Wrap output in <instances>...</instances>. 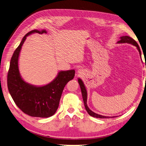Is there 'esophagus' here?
Wrapping results in <instances>:
<instances>
[{
    "mask_svg": "<svg viewBox=\"0 0 146 146\" xmlns=\"http://www.w3.org/2000/svg\"><path fill=\"white\" fill-rule=\"evenodd\" d=\"M81 72H82L81 70H78V73H82Z\"/></svg>",
    "mask_w": 146,
    "mask_h": 146,
    "instance_id": "1",
    "label": "esophagus"
}]
</instances>
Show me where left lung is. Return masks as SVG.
<instances>
[{
    "mask_svg": "<svg viewBox=\"0 0 146 146\" xmlns=\"http://www.w3.org/2000/svg\"><path fill=\"white\" fill-rule=\"evenodd\" d=\"M118 43H131L132 45H134V46H137L139 52H140V55H141V50L140 49V47H139V45H138V43H137V42L134 40L133 39L132 37L128 36H122L120 37V40L118 42ZM78 82H79V84L81 89V91H82V97H83V100H84V105H85V107L86 109V110L87 111V112L88 113L89 115L91 116L95 117H97V118H101V119H104V118H109L110 117H107V116H101L100 115H98V114L95 113L94 112H93L92 111H91L90 109H89V107L87 106L86 104V101H87V92L86 91V89L85 87L84 86V84L83 83V82L80 79H78Z\"/></svg>",
    "mask_w": 146,
    "mask_h": 146,
    "instance_id": "left-lung-1",
    "label": "left lung"
}]
</instances>
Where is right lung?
Segmentation results:
<instances>
[{
  "mask_svg": "<svg viewBox=\"0 0 146 146\" xmlns=\"http://www.w3.org/2000/svg\"><path fill=\"white\" fill-rule=\"evenodd\" d=\"M46 33L45 30H33L27 33L12 55L8 73L9 92L15 104L25 114L37 117H48L57 110L63 90L68 82L74 78V70L60 72L57 77L50 84L40 87L34 86L25 82L18 70V61L23 43L29 35Z\"/></svg>",
  "mask_w": 146,
  "mask_h": 146,
  "instance_id": "add662e5",
  "label": "right lung"
}]
</instances>
